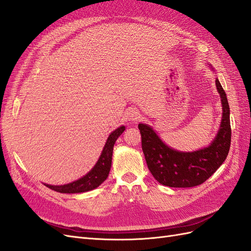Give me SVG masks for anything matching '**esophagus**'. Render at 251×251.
<instances>
[{
    "label": "esophagus",
    "mask_w": 251,
    "mask_h": 251,
    "mask_svg": "<svg viewBox=\"0 0 251 251\" xmlns=\"http://www.w3.org/2000/svg\"><path fill=\"white\" fill-rule=\"evenodd\" d=\"M127 117L130 120H137L140 118V114L137 110L132 109L127 112Z\"/></svg>",
    "instance_id": "esophagus-1"
}]
</instances>
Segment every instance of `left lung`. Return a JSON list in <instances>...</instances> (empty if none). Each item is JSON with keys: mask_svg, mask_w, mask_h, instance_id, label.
Wrapping results in <instances>:
<instances>
[{"mask_svg": "<svg viewBox=\"0 0 251 251\" xmlns=\"http://www.w3.org/2000/svg\"><path fill=\"white\" fill-rule=\"evenodd\" d=\"M222 102V121L210 146L195 151L173 150L150 126L139 124L141 146L148 168L159 183L170 187H193L202 184L214 174L228 155L231 140L229 105L225 91L216 78Z\"/></svg>", "mask_w": 251, "mask_h": 251, "instance_id": "1", "label": "left lung"}]
</instances>
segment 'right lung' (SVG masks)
<instances>
[{
	"label": "right lung",
	"instance_id": "obj_1",
	"mask_svg": "<svg viewBox=\"0 0 251 251\" xmlns=\"http://www.w3.org/2000/svg\"><path fill=\"white\" fill-rule=\"evenodd\" d=\"M126 130L125 126H121L115 131H113L107 142L104 144V148L101 151V155L98 159V161L94 165V168L91 170L87 175H85L82 178L72 182L69 184L65 185H50L45 184L49 187L52 191H55L63 194H78V193H85L92 191V189L100 186L102 182L108 178L109 173L111 170L112 164V155H113V148L115 141L119 136L124 133Z\"/></svg>",
	"mask_w": 251,
	"mask_h": 251
}]
</instances>
